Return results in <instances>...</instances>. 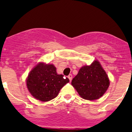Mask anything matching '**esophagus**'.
I'll list each match as a JSON object with an SVG mask.
<instances>
[{"mask_svg":"<svg viewBox=\"0 0 132 132\" xmlns=\"http://www.w3.org/2000/svg\"><path fill=\"white\" fill-rule=\"evenodd\" d=\"M68 78H69V81H71V80H72V75H69L68 76Z\"/></svg>","mask_w":132,"mask_h":132,"instance_id":"esophagus-1","label":"esophagus"}]
</instances>
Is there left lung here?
<instances>
[{"mask_svg": "<svg viewBox=\"0 0 132 132\" xmlns=\"http://www.w3.org/2000/svg\"><path fill=\"white\" fill-rule=\"evenodd\" d=\"M71 84L83 99L94 101L105 94L110 84L106 72L97 60L82 66L72 79Z\"/></svg>", "mask_w": 132, "mask_h": 132, "instance_id": "1", "label": "left lung"}]
</instances>
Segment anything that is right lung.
<instances>
[{"instance_id": "1", "label": "right lung", "mask_w": 132, "mask_h": 132, "mask_svg": "<svg viewBox=\"0 0 132 132\" xmlns=\"http://www.w3.org/2000/svg\"><path fill=\"white\" fill-rule=\"evenodd\" d=\"M63 77V75H57L53 64L40 63L28 76L27 88L35 99L47 102L55 98L60 89L69 82L68 78Z\"/></svg>"}]
</instances>
